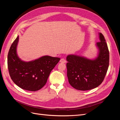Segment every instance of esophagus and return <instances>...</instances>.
Returning a JSON list of instances; mask_svg holds the SVG:
<instances>
[{"instance_id":"34e87169","label":"esophagus","mask_w":120,"mask_h":120,"mask_svg":"<svg viewBox=\"0 0 120 120\" xmlns=\"http://www.w3.org/2000/svg\"><path fill=\"white\" fill-rule=\"evenodd\" d=\"M60 63H66V60H65L64 59H60Z\"/></svg>"}]
</instances>
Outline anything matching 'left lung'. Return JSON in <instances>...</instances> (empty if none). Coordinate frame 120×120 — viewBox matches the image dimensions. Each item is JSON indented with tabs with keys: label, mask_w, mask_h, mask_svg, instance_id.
Listing matches in <instances>:
<instances>
[{
	"label": "left lung",
	"mask_w": 120,
	"mask_h": 120,
	"mask_svg": "<svg viewBox=\"0 0 120 120\" xmlns=\"http://www.w3.org/2000/svg\"><path fill=\"white\" fill-rule=\"evenodd\" d=\"M97 56L89 59L70 54L67 56V76L70 84L76 90H86L98 87L103 81L109 64V52L104 35L99 33Z\"/></svg>",
	"instance_id": "8db88e82"
}]
</instances>
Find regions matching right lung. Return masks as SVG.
Masks as SVG:
<instances>
[{"label":"right lung","mask_w":120,"mask_h":120,"mask_svg":"<svg viewBox=\"0 0 120 120\" xmlns=\"http://www.w3.org/2000/svg\"><path fill=\"white\" fill-rule=\"evenodd\" d=\"M19 36L10 46L8 56L9 75L20 88L30 91L41 89L46 83L50 72L59 63V57L44 56L29 61L21 60L17 53Z\"/></svg>","instance_id":"add662e5"}]
</instances>
